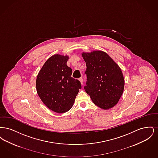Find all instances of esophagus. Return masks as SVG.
Masks as SVG:
<instances>
[{"label":"esophagus","instance_id":"1","mask_svg":"<svg viewBox=\"0 0 158 158\" xmlns=\"http://www.w3.org/2000/svg\"><path fill=\"white\" fill-rule=\"evenodd\" d=\"M79 81L81 82V84H82V85H83V82L82 77H81V78H79Z\"/></svg>","mask_w":158,"mask_h":158}]
</instances>
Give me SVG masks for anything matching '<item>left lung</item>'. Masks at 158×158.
I'll return each instance as SVG.
<instances>
[{
    "mask_svg": "<svg viewBox=\"0 0 158 158\" xmlns=\"http://www.w3.org/2000/svg\"><path fill=\"white\" fill-rule=\"evenodd\" d=\"M86 65V85L84 87L92 102L103 110L116 105L124 88V79L119 66L104 52H83Z\"/></svg>",
    "mask_w": 158,
    "mask_h": 158,
    "instance_id": "obj_1",
    "label": "left lung"
}]
</instances>
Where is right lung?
Listing matches in <instances>:
<instances>
[{"instance_id":"obj_1","label":"right lung","mask_w":158,"mask_h":158,"mask_svg":"<svg viewBox=\"0 0 158 158\" xmlns=\"http://www.w3.org/2000/svg\"><path fill=\"white\" fill-rule=\"evenodd\" d=\"M69 56L54 54L47 60L36 80L38 95L45 106L54 112L64 113L73 105L81 83L72 77L67 66Z\"/></svg>"}]
</instances>
